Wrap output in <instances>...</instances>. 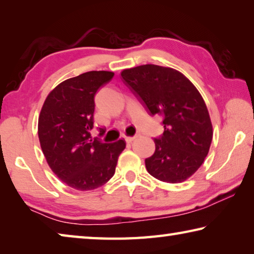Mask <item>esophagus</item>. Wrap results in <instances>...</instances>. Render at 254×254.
<instances>
[{"instance_id":"34e87169","label":"esophagus","mask_w":254,"mask_h":254,"mask_svg":"<svg viewBox=\"0 0 254 254\" xmlns=\"http://www.w3.org/2000/svg\"><path fill=\"white\" fill-rule=\"evenodd\" d=\"M140 135L139 134H136V135H134V136H126V141L127 143H130V142H132V141H134L135 139H137V137H139Z\"/></svg>"}]
</instances>
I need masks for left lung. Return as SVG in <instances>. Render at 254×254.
Wrapping results in <instances>:
<instances>
[{
	"label": "left lung",
	"mask_w": 254,
	"mask_h": 254,
	"mask_svg": "<svg viewBox=\"0 0 254 254\" xmlns=\"http://www.w3.org/2000/svg\"><path fill=\"white\" fill-rule=\"evenodd\" d=\"M122 80L150 115L165 127L154 137L156 151L145 159L148 173L161 182L182 183L204 162L213 128L203 97L182 72L142 65L121 72Z\"/></svg>",
	"instance_id": "obj_1"
}]
</instances>
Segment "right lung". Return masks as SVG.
I'll return each mask as SVG.
<instances>
[{
    "label": "right lung",
    "mask_w": 254,
    "mask_h": 254,
    "mask_svg": "<svg viewBox=\"0 0 254 254\" xmlns=\"http://www.w3.org/2000/svg\"><path fill=\"white\" fill-rule=\"evenodd\" d=\"M113 76L112 71L93 70L63 81L47 96L40 112L38 135L46 160L60 180L77 190H93L109 182L126 149L124 140L105 143L91 136L94 98Z\"/></svg>",
    "instance_id": "1"
}]
</instances>
